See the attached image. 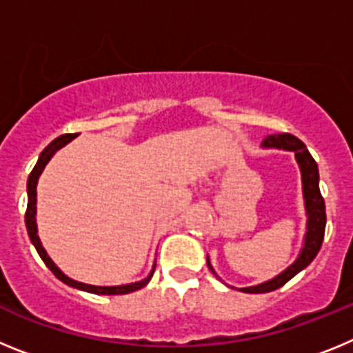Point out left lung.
Returning a JSON list of instances; mask_svg holds the SVG:
<instances>
[{
  "mask_svg": "<svg viewBox=\"0 0 353 353\" xmlns=\"http://www.w3.org/2000/svg\"><path fill=\"white\" fill-rule=\"evenodd\" d=\"M261 148H277V150H286V152H293L295 154V161H297L299 168H301V179H302V196H304V208L307 221H305V235L304 242H302V249L299 252V256L295 258L290 267H286L281 274H277L276 277L269 279V281L260 283L254 286H245L240 288V292L244 293H267L272 290L281 288L285 283H288L295 274L304 270L314 256L318 254L320 248L323 242V233H325V201L320 192V174H318V166L311 154L307 152L304 143L299 138L292 136V134H272L267 136L261 143ZM207 265L210 272L215 277H219L215 274L214 267L210 265V260L207 256Z\"/></svg>",
  "mask_w": 353,
  "mask_h": 353,
  "instance_id": "1",
  "label": "left lung"
}]
</instances>
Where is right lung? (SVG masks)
Wrapping results in <instances>:
<instances>
[{
    "instance_id": "add662e5",
    "label": "right lung",
    "mask_w": 353,
    "mask_h": 353,
    "mask_svg": "<svg viewBox=\"0 0 353 353\" xmlns=\"http://www.w3.org/2000/svg\"><path fill=\"white\" fill-rule=\"evenodd\" d=\"M79 134H63V136H60V138L52 139L51 143H49L46 148L42 150V154L39 155V161H37L35 168H33V171L30 173V176H28V208H26V230H28V235H30V240L31 244L35 245L37 252H39V256L42 258V261L46 265H48V269L51 270L52 274H54L58 279H60L61 283H65V285L72 286V288H77V290H83V292H88V293H95V295H123V293H130V292H136V290H141L143 286L148 285V281L152 279V276H154L155 272V263L154 267H152V270H150L148 276L145 277V279H141V281H136V283H129V285H118V286H95V285H86V283H79L76 281V279H72V277H68L67 274L61 272L58 267H56L54 261L49 258L48 251L43 249L42 242H40L39 239V230H37V183H39V179L40 174H42L43 168L48 166V162L51 161L52 155L58 152L60 148H63L65 145H68V143L72 141L74 138H77Z\"/></svg>"
}]
</instances>
